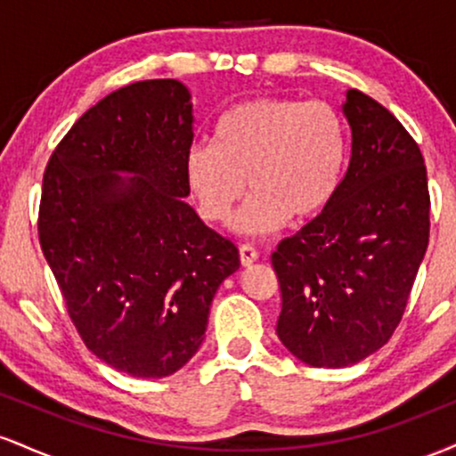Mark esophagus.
<instances>
[{"label":"esophagus","mask_w":456,"mask_h":456,"mask_svg":"<svg viewBox=\"0 0 456 456\" xmlns=\"http://www.w3.org/2000/svg\"><path fill=\"white\" fill-rule=\"evenodd\" d=\"M240 261H242L244 268L246 265L255 264V261H257V250H255V246H250V244L240 246Z\"/></svg>","instance_id":"34e87169"}]
</instances>
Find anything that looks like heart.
<instances>
[{
    "mask_svg": "<svg viewBox=\"0 0 456 456\" xmlns=\"http://www.w3.org/2000/svg\"><path fill=\"white\" fill-rule=\"evenodd\" d=\"M347 150V130L332 104L261 96L221 115L214 145L188 150L184 180L197 212L210 223L227 221L248 188L232 227L257 238L289 218L308 221L326 210L343 182Z\"/></svg>",
    "mask_w": 456,
    "mask_h": 456,
    "instance_id": "1",
    "label": "heart"
}]
</instances>
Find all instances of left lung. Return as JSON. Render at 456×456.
Segmentation results:
<instances>
[{"label": "left lung", "instance_id": "1", "mask_svg": "<svg viewBox=\"0 0 456 456\" xmlns=\"http://www.w3.org/2000/svg\"><path fill=\"white\" fill-rule=\"evenodd\" d=\"M352 159L332 203L272 253L281 343L308 366L341 369L399 326L428 244L427 167L399 119L345 92Z\"/></svg>", "mask_w": 456, "mask_h": 456}]
</instances>
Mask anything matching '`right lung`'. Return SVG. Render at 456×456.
I'll return each mask as SVG.
<instances>
[{
    "label": "right lung",
    "instance_id": "add662e5",
    "mask_svg": "<svg viewBox=\"0 0 456 456\" xmlns=\"http://www.w3.org/2000/svg\"><path fill=\"white\" fill-rule=\"evenodd\" d=\"M191 92L130 83L77 119L43 180L38 235L68 315L94 355L167 378L201 347L214 294L240 268L232 240L184 201Z\"/></svg>",
    "mask_w": 456,
    "mask_h": 456
}]
</instances>
